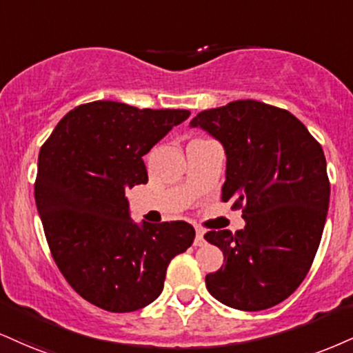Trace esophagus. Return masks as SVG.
I'll return each instance as SVG.
<instances>
[{
    "instance_id": "esophagus-1",
    "label": "esophagus",
    "mask_w": 353,
    "mask_h": 353,
    "mask_svg": "<svg viewBox=\"0 0 353 353\" xmlns=\"http://www.w3.org/2000/svg\"><path fill=\"white\" fill-rule=\"evenodd\" d=\"M205 243V240H203V232L201 228H195V240H194V245L195 246H202Z\"/></svg>"
}]
</instances>
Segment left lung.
I'll use <instances>...</instances> for the list:
<instances>
[{
    "instance_id": "obj_1",
    "label": "left lung",
    "mask_w": 353,
    "mask_h": 353,
    "mask_svg": "<svg viewBox=\"0 0 353 353\" xmlns=\"http://www.w3.org/2000/svg\"><path fill=\"white\" fill-rule=\"evenodd\" d=\"M190 126L222 143V201L245 219L243 230L203 235L223 253L207 290L240 311L273 307L298 290L319 248L330 197L322 146L294 114L256 100L203 110Z\"/></svg>"
}]
</instances>
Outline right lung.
Masks as SVG:
<instances>
[{
	"instance_id": "obj_1",
	"label": "right lung",
	"mask_w": 353,
	"mask_h": 353,
	"mask_svg": "<svg viewBox=\"0 0 353 353\" xmlns=\"http://www.w3.org/2000/svg\"><path fill=\"white\" fill-rule=\"evenodd\" d=\"M189 114L92 101L42 144L34 197L50 253L67 283L105 311L151 304L169 263L192 245L194 227L182 220L134 223L125 195L148 182L143 156Z\"/></svg>"
}]
</instances>
